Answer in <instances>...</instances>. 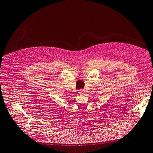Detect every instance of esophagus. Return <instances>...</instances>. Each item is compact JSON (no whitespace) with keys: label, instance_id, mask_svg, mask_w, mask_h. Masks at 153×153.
<instances>
[{"label":"esophagus","instance_id":"esophagus-1","mask_svg":"<svg viewBox=\"0 0 153 153\" xmlns=\"http://www.w3.org/2000/svg\"><path fill=\"white\" fill-rule=\"evenodd\" d=\"M83 93H84V90L83 89L78 90V93H79V94H83Z\"/></svg>","mask_w":153,"mask_h":153}]
</instances>
